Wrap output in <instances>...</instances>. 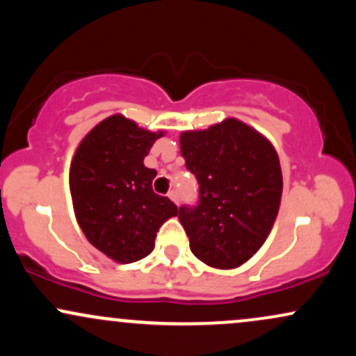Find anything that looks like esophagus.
Here are the masks:
<instances>
[{
    "instance_id": "1",
    "label": "esophagus",
    "mask_w": 356,
    "mask_h": 356,
    "mask_svg": "<svg viewBox=\"0 0 356 356\" xmlns=\"http://www.w3.org/2000/svg\"><path fill=\"white\" fill-rule=\"evenodd\" d=\"M167 195H169L170 201H174L175 204H179V195H177V192H175V191H170L169 194H167Z\"/></svg>"
}]
</instances>
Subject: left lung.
<instances>
[{
    "mask_svg": "<svg viewBox=\"0 0 356 356\" xmlns=\"http://www.w3.org/2000/svg\"><path fill=\"white\" fill-rule=\"evenodd\" d=\"M181 154L199 182L197 206L179 209L192 254L211 268L241 266L263 246L280 211L283 174L275 147L226 118L182 132Z\"/></svg>",
    "mask_w": 356,
    "mask_h": 356,
    "instance_id": "1",
    "label": "left lung"
}]
</instances>
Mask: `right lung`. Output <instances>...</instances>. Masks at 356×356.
<instances>
[{
  "instance_id": "right-lung-1",
  "label": "right lung",
  "mask_w": 356,
  "mask_h": 356,
  "mask_svg": "<svg viewBox=\"0 0 356 356\" xmlns=\"http://www.w3.org/2000/svg\"><path fill=\"white\" fill-rule=\"evenodd\" d=\"M162 136L117 113L93 127L73 155L70 194L79 226L117 263L149 256L159 227L177 216V206L152 191L157 172L144 165Z\"/></svg>"
}]
</instances>
